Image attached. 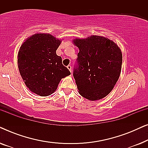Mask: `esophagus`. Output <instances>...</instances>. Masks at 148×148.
<instances>
[{"label": "esophagus", "mask_w": 148, "mask_h": 148, "mask_svg": "<svg viewBox=\"0 0 148 148\" xmlns=\"http://www.w3.org/2000/svg\"><path fill=\"white\" fill-rule=\"evenodd\" d=\"M67 69H69V71H70V72H71V71H72V69H71V65H68V66H67Z\"/></svg>", "instance_id": "1"}]
</instances>
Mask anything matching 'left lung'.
<instances>
[{"instance_id": "1", "label": "left lung", "mask_w": 148, "mask_h": 148, "mask_svg": "<svg viewBox=\"0 0 148 148\" xmlns=\"http://www.w3.org/2000/svg\"><path fill=\"white\" fill-rule=\"evenodd\" d=\"M78 47L73 77L79 93L91 101L106 97L116 84L122 66V52L116 43L101 36L73 40Z\"/></svg>"}]
</instances>
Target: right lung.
<instances>
[{"label": "right lung", "instance_id": "1", "mask_svg": "<svg viewBox=\"0 0 148 148\" xmlns=\"http://www.w3.org/2000/svg\"><path fill=\"white\" fill-rule=\"evenodd\" d=\"M61 43L50 34H36L21 44L17 55L19 71L32 92L48 96L55 92L61 79L71 75L56 53Z\"/></svg>", "mask_w": 148, "mask_h": 148}]
</instances>
